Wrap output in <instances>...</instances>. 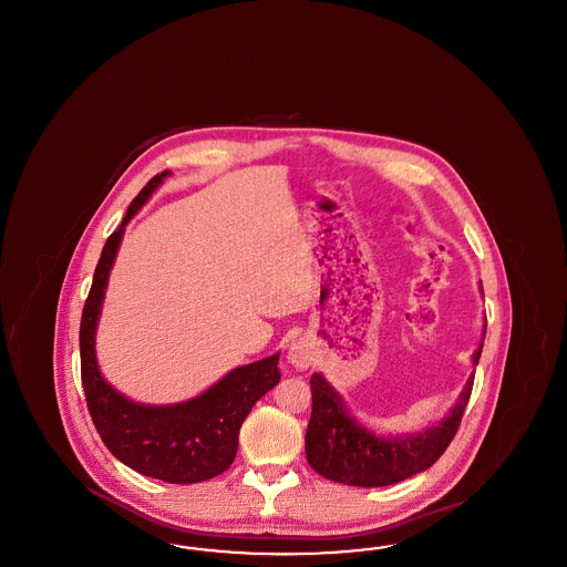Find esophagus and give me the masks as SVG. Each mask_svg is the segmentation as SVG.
<instances>
[{
  "instance_id": "esophagus-1",
  "label": "esophagus",
  "mask_w": 567,
  "mask_h": 567,
  "mask_svg": "<svg viewBox=\"0 0 567 567\" xmlns=\"http://www.w3.org/2000/svg\"><path fill=\"white\" fill-rule=\"evenodd\" d=\"M289 361L299 368V370H306L310 363H312V352L303 344V342H296L291 349H289Z\"/></svg>"
}]
</instances>
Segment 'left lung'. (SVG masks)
Here are the masks:
<instances>
[{"label": "left lung", "mask_w": 567, "mask_h": 567, "mask_svg": "<svg viewBox=\"0 0 567 567\" xmlns=\"http://www.w3.org/2000/svg\"><path fill=\"white\" fill-rule=\"evenodd\" d=\"M485 336V333H483ZM483 342L474 352L478 363ZM474 377L467 380L453 412L421 433L380 437L354 423L342 398L321 374H312V414L306 432V457L327 481L352 486H386L432 467L457 433L470 402Z\"/></svg>", "instance_id": "obj_1"}]
</instances>
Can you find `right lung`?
Returning a JSON list of instances; mask_svg holds the SVG:
<instances>
[{
  "mask_svg": "<svg viewBox=\"0 0 567 567\" xmlns=\"http://www.w3.org/2000/svg\"><path fill=\"white\" fill-rule=\"evenodd\" d=\"M167 172L135 195L127 215L110 234L93 274L81 319V377L93 425L110 453L135 472L172 485H193L223 474L236 458L238 435L250 408L278 384V357L236 368L206 393L174 405H140L125 400L102 378L95 361V327L109 274L125 225L144 206Z\"/></svg>",
  "mask_w": 567,
  "mask_h": 567,
  "instance_id": "add662e5",
  "label": "right lung"
}]
</instances>
